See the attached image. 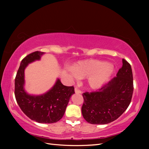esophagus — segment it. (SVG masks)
Wrapping results in <instances>:
<instances>
[{
    "label": "esophagus",
    "instance_id": "esophagus-1",
    "mask_svg": "<svg viewBox=\"0 0 149 149\" xmlns=\"http://www.w3.org/2000/svg\"><path fill=\"white\" fill-rule=\"evenodd\" d=\"M75 93H78L79 94V93H81L82 91H81V90L79 89L77 87H75Z\"/></svg>",
    "mask_w": 149,
    "mask_h": 149
}]
</instances>
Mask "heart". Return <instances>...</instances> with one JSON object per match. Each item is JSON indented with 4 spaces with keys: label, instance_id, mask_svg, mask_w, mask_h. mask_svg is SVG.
Listing matches in <instances>:
<instances>
[{
    "label": "heart",
    "instance_id": "1",
    "mask_svg": "<svg viewBox=\"0 0 149 149\" xmlns=\"http://www.w3.org/2000/svg\"><path fill=\"white\" fill-rule=\"evenodd\" d=\"M111 65L97 59H88L78 62L70 70L75 77L86 78L87 84L91 89L100 87L112 74Z\"/></svg>",
    "mask_w": 149,
    "mask_h": 149
}]
</instances>
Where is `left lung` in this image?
<instances>
[{"instance_id": "left-lung-1", "label": "left lung", "mask_w": 149, "mask_h": 149, "mask_svg": "<svg viewBox=\"0 0 149 149\" xmlns=\"http://www.w3.org/2000/svg\"><path fill=\"white\" fill-rule=\"evenodd\" d=\"M123 65L108 83L96 91L83 93L81 111L84 118L91 124L113 122L127 109L133 93L131 65L122 59Z\"/></svg>"}]
</instances>
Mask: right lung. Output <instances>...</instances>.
<instances>
[{"mask_svg": "<svg viewBox=\"0 0 149 149\" xmlns=\"http://www.w3.org/2000/svg\"><path fill=\"white\" fill-rule=\"evenodd\" d=\"M43 54L35 51L22 60L15 80V95L19 107L30 119L38 123H52L58 122L64 115L75 91L74 86H64L59 79L51 90L42 95H30L24 91L25 68L29 63L40 59Z\"/></svg>", "mask_w": 149, "mask_h": 149, "instance_id": "right-lung-1", "label": "right lung"}]
</instances>
